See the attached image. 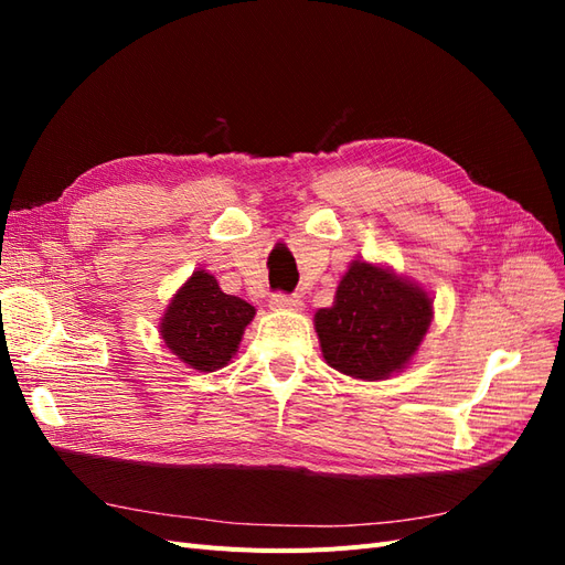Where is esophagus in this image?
Here are the masks:
<instances>
[{"instance_id":"34e87169","label":"esophagus","mask_w":565,"mask_h":565,"mask_svg":"<svg viewBox=\"0 0 565 565\" xmlns=\"http://www.w3.org/2000/svg\"><path fill=\"white\" fill-rule=\"evenodd\" d=\"M270 306H273V309H280V311H301L303 301L297 295H282V292H278V295L270 297Z\"/></svg>"}]
</instances>
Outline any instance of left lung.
<instances>
[{"instance_id": "left-lung-1", "label": "left lung", "mask_w": 565, "mask_h": 565, "mask_svg": "<svg viewBox=\"0 0 565 565\" xmlns=\"http://www.w3.org/2000/svg\"><path fill=\"white\" fill-rule=\"evenodd\" d=\"M431 324V299L391 270L353 262L330 309L316 313L324 361L355 380H384L415 355Z\"/></svg>"}]
</instances>
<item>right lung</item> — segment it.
<instances>
[{"label": "right lung", "mask_w": 565, "mask_h": 565, "mask_svg": "<svg viewBox=\"0 0 565 565\" xmlns=\"http://www.w3.org/2000/svg\"><path fill=\"white\" fill-rule=\"evenodd\" d=\"M252 318V303L221 292L214 276L195 270L167 306L160 332L183 363L214 372L228 365Z\"/></svg>", "instance_id": "add662e5"}]
</instances>
